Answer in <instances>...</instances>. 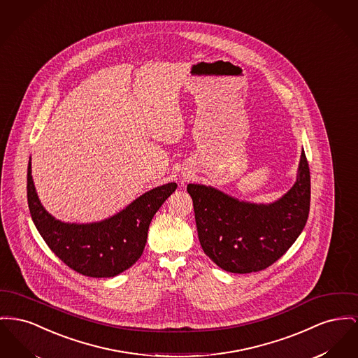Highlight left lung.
<instances>
[{"label":"left lung","instance_id":"1","mask_svg":"<svg viewBox=\"0 0 358 358\" xmlns=\"http://www.w3.org/2000/svg\"><path fill=\"white\" fill-rule=\"evenodd\" d=\"M199 241L222 269L252 273L269 268L303 231L311 200L308 161L301 151L291 190L269 206L238 201L220 190L189 184Z\"/></svg>","mask_w":358,"mask_h":358}]
</instances>
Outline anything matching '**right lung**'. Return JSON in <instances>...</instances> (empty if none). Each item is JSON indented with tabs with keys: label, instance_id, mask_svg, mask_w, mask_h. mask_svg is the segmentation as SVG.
I'll use <instances>...</instances> for the list:
<instances>
[{
	"label": "right lung",
	"instance_id": "obj_1",
	"mask_svg": "<svg viewBox=\"0 0 358 358\" xmlns=\"http://www.w3.org/2000/svg\"><path fill=\"white\" fill-rule=\"evenodd\" d=\"M176 188L177 184L170 182L151 189L104 222L69 224L43 208L34 187L31 162L27 173L28 207L47 246L70 269L99 278L122 273L141 258L151 219Z\"/></svg>",
	"mask_w": 358,
	"mask_h": 358
}]
</instances>
